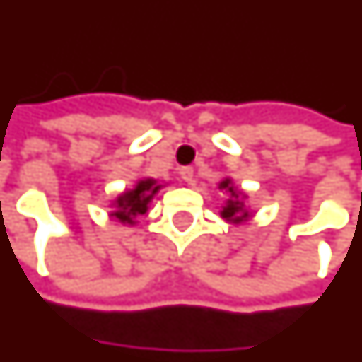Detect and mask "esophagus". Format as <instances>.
<instances>
[{
    "label": "esophagus",
    "instance_id": "1",
    "mask_svg": "<svg viewBox=\"0 0 362 362\" xmlns=\"http://www.w3.org/2000/svg\"><path fill=\"white\" fill-rule=\"evenodd\" d=\"M179 175L183 179L185 183H192V177H194V170H192L191 165H185L179 170Z\"/></svg>",
    "mask_w": 362,
    "mask_h": 362
}]
</instances>
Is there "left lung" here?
I'll return each mask as SVG.
<instances>
[{
	"label": "left lung",
	"instance_id": "8db88e82",
	"mask_svg": "<svg viewBox=\"0 0 362 362\" xmlns=\"http://www.w3.org/2000/svg\"><path fill=\"white\" fill-rule=\"evenodd\" d=\"M220 187H221V189H228V191L231 192V197H237L235 192H233V187H229V181H223ZM241 210H243V204L239 202V200H237V199L228 200L226 208L221 210V216H223V218H226V220H229V221H241L243 218H247V212L243 214V216H239V214H241Z\"/></svg>",
	"mask_w": 362,
	"mask_h": 362
}]
</instances>
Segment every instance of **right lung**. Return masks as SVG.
Returning <instances> with one entry per match:
<instances>
[{"label":"right lung","mask_w":362,"mask_h":362,"mask_svg":"<svg viewBox=\"0 0 362 362\" xmlns=\"http://www.w3.org/2000/svg\"><path fill=\"white\" fill-rule=\"evenodd\" d=\"M160 187H156L152 179L141 181V183L134 187L133 191L125 192L123 197L117 199V212H113V216L119 221H127V223H133L134 216H141L146 212L148 202L152 199V194L158 191Z\"/></svg>","instance_id":"1"}]
</instances>
